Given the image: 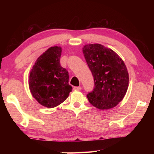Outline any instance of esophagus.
I'll use <instances>...</instances> for the list:
<instances>
[{
    "instance_id": "esophagus-1",
    "label": "esophagus",
    "mask_w": 154,
    "mask_h": 154,
    "mask_svg": "<svg viewBox=\"0 0 154 154\" xmlns=\"http://www.w3.org/2000/svg\"><path fill=\"white\" fill-rule=\"evenodd\" d=\"M73 90H77V91H79V90H82V87H80V86L74 87V88H73Z\"/></svg>"
}]
</instances>
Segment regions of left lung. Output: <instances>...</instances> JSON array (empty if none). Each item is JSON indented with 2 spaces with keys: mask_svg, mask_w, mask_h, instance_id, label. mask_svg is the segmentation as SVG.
Instances as JSON below:
<instances>
[{
  "mask_svg": "<svg viewBox=\"0 0 154 154\" xmlns=\"http://www.w3.org/2000/svg\"><path fill=\"white\" fill-rule=\"evenodd\" d=\"M82 49L94 80V90L87 95L88 100L100 110L115 107L123 100L128 88L126 64L118 54L100 44H88Z\"/></svg>",
  "mask_w": 154,
  "mask_h": 154,
  "instance_id": "left-lung-1",
  "label": "left lung"
}]
</instances>
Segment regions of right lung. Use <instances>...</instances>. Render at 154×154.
I'll use <instances>...</instances> for the list:
<instances>
[{"label": "right lung", "mask_w": 154, "mask_h": 154, "mask_svg": "<svg viewBox=\"0 0 154 154\" xmlns=\"http://www.w3.org/2000/svg\"><path fill=\"white\" fill-rule=\"evenodd\" d=\"M61 54V47H51L36 59L30 72L28 85L31 94L47 108L60 105L72 91L68 71L60 64Z\"/></svg>", "instance_id": "right-lung-1"}]
</instances>
